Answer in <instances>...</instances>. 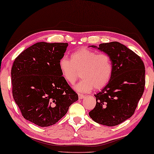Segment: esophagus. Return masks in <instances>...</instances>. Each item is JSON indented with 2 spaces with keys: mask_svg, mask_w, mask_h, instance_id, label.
Returning <instances> with one entry per match:
<instances>
[{
  "mask_svg": "<svg viewBox=\"0 0 154 154\" xmlns=\"http://www.w3.org/2000/svg\"><path fill=\"white\" fill-rule=\"evenodd\" d=\"M78 96H79V99H83L85 97L84 95L82 94H78Z\"/></svg>",
  "mask_w": 154,
  "mask_h": 154,
  "instance_id": "obj_1",
  "label": "esophagus"
}]
</instances>
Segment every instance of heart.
<instances>
[{"label":"heart","instance_id":"1","mask_svg":"<svg viewBox=\"0 0 154 154\" xmlns=\"http://www.w3.org/2000/svg\"><path fill=\"white\" fill-rule=\"evenodd\" d=\"M71 60L64 56L58 63L62 77L70 84H74L82 71L83 79L75 86L79 92H87L93 88L101 90L111 79L113 66L112 59L106 53L81 48L71 54Z\"/></svg>","mask_w":154,"mask_h":154}]
</instances>
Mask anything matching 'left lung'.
Segmentation results:
<instances>
[{
    "instance_id": "1",
    "label": "left lung",
    "mask_w": 154,
    "mask_h": 154,
    "mask_svg": "<svg viewBox=\"0 0 154 154\" xmlns=\"http://www.w3.org/2000/svg\"><path fill=\"white\" fill-rule=\"evenodd\" d=\"M111 57V79L101 92L94 94L97 103L89 116L97 123L119 125L133 115L145 85V68L139 56L118 42L90 46Z\"/></svg>"
}]
</instances>
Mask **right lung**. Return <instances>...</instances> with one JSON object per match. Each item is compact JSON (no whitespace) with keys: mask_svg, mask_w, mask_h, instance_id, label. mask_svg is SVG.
I'll return each instance as SVG.
<instances>
[{"mask_svg":"<svg viewBox=\"0 0 154 154\" xmlns=\"http://www.w3.org/2000/svg\"><path fill=\"white\" fill-rule=\"evenodd\" d=\"M68 43L34 44L11 68L12 94L25 119L40 127L55 124L78 95L62 77L58 66Z\"/></svg>","mask_w":154,"mask_h":154,"instance_id":"obj_1","label":"right lung"}]
</instances>
